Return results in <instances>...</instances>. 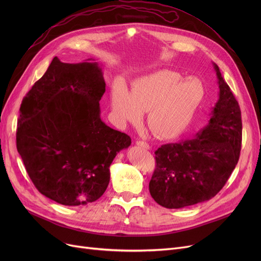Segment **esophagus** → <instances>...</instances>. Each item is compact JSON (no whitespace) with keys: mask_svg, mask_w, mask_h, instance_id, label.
<instances>
[{"mask_svg":"<svg viewBox=\"0 0 261 261\" xmlns=\"http://www.w3.org/2000/svg\"><path fill=\"white\" fill-rule=\"evenodd\" d=\"M136 145L142 147V148H144V149H146V150H149V149H150L149 144L146 143V142H144V141H138V142H136Z\"/></svg>","mask_w":261,"mask_h":261,"instance_id":"1","label":"esophagus"}]
</instances>
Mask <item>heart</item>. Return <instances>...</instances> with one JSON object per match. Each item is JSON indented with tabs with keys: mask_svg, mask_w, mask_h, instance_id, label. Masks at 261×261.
I'll return each instance as SVG.
<instances>
[{
	"mask_svg": "<svg viewBox=\"0 0 261 261\" xmlns=\"http://www.w3.org/2000/svg\"><path fill=\"white\" fill-rule=\"evenodd\" d=\"M174 71L163 70L140 77L130 92L116 86L111 93V109L117 123H138L147 114V126L160 140L181 135L205 97L203 82L194 76L181 79Z\"/></svg>",
	"mask_w": 261,
	"mask_h": 261,
	"instance_id": "obj_1",
	"label": "heart"
}]
</instances>
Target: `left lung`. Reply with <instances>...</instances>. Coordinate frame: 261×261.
I'll use <instances>...</instances> for the list:
<instances>
[{
    "label": "left lung",
    "mask_w": 261,
    "mask_h": 261,
    "mask_svg": "<svg viewBox=\"0 0 261 261\" xmlns=\"http://www.w3.org/2000/svg\"><path fill=\"white\" fill-rule=\"evenodd\" d=\"M219 99L208 123L194 138L161 146L150 195L161 206L182 208L207 201L222 189L241 150V111L234 94L214 63Z\"/></svg>",
    "instance_id": "1"
}]
</instances>
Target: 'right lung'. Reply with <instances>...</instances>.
Listing matches in <instances>:
<instances>
[{
  "label": "right lung",
  "mask_w": 261,
  "mask_h": 261,
  "mask_svg": "<svg viewBox=\"0 0 261 261\" xmlns=\"http://www.w3.org/2000/svg\"><path fill=\"white\" fill-rule=\"evenodd\" d=\"M64 63L57 57L23 98L17 149L36 188L66 206L99 199L110 165L131 145L130 136L107 126L99 100L106 92L97 62Z\"/></svg>",
  "instance_id": "right-lung-1"
}]
</instances>
